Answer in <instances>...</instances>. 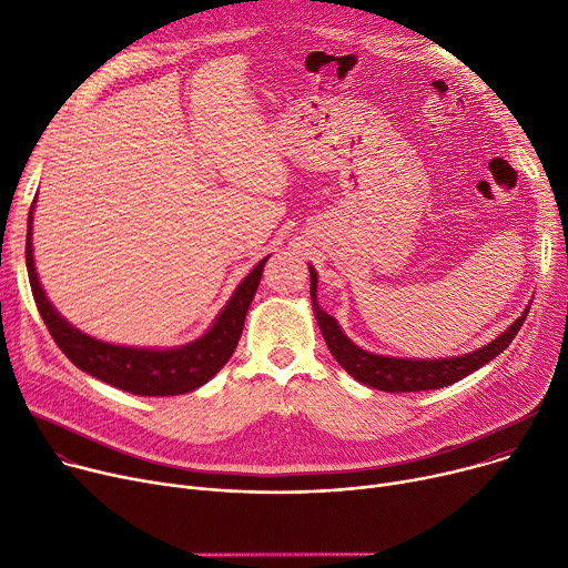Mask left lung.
Here are the masks:
<instances>
[{"label": "left lung", "instance_id": "8db88e82", "mask_svg": "<svg viewBox=\"0 0 568 568\" xmlns=\"http://www.w3.org/2000/svg\"><path fill=\"white\" fill-rule=\"evenodd\" d=\"M310 293H312V307L314 316L318 321V327L323 332V339L329 348V353L335 355V359L342 364V369H346L355 381L362 385H369L381 392H422V389H440L447 387L465 376H470L477 372L479 366L490 362L503 353L514 337L518 335L520 325L527 318L529 305L525 312L503 332V335L495 337L490 344L465 353V355H454V357H440V359H413V357H392V355H376L359 348L355 342H351L342 325L337 323L335 316H329L327 312L321 310L318 297H316V286H318V275L314 271V265H310Z\"/></svg>", "mask_w": 568, "mask_h": 568}]
</instances>
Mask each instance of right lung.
<instances>
[{"instance_id": "add662e5", "label": "right lung", "mask_w": 568, "mask_h": 568, "mask_svg": "<svg viewBox=\"0 0 568 568\" xmlns=\"http://www.w3.org/2000/svg\"><path fill=\"white\" fill-rule=\"evenodd\" d=\"M33 209H37V202H33L29 209L27 247H24L31 293H33V300H37V307L50 329L52 339L63 351V355L78 366V369L112 387H119L123 392L138 394V396H174V394H185L202 387L229 362V357L233 355V351H236L239 339L243 335L247 310L258 288L263 265L271 254L254 265L250 275L226 300L224 310L217 314L213 325L199 339L183 346H174V348L119 346V344L100 342L87 335V332L65 321L48 300L39 282L37 265H33V250H31Z\"/></svg>"}]
</instances>
